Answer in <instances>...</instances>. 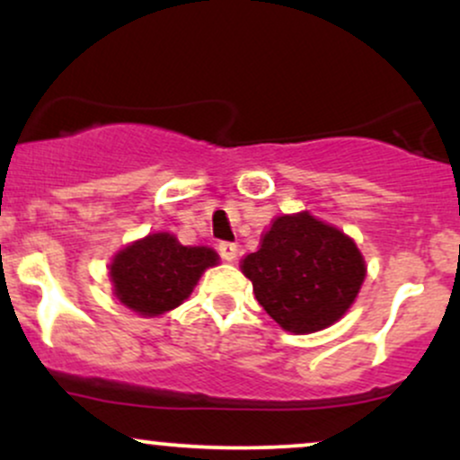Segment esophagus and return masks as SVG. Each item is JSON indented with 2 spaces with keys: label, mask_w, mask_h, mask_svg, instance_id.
<instances>
[{
  "label": "esophagus",
  "mask_w": 460,
  "mask_h": 460,
  "mask_svg": "<svg viewBox=\"0 0 460 460\" xmlns=\"http://www.w3.org/2000/svg\"><path fill=\"white\" fill-rule=\"evenodd\" d=\"M218 252L225 261H234L237 257V244H234V242H220Z\"/></svg>",
  "instance_id": "1"
}]
</instances>
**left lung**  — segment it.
<instances>
[{
	"label": "left lung",
	"mask_w": 460,
	"mask_h": 460,
	"mask_svg": "<svg viewBox=\"0 0 460 460\" xmlns=\"http://www.w3.org/2000/svg\"><path fill=\"white\" fill-rule=\"evenodd\" d=\"M252 292L279 326L296 335L335 324L355 303L366 261L352 237L309 212L272 220L260 251L242 260Z\"/></svg>",
	"instance_id": "obj_1"
}]
</instances>
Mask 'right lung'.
<instances>
[{
  "instance_id": "obj_1",
  "label": "right lung",
  "mask_w": 460,
  "mask_h": 460,
  "mask_svg": "<svg viewBox=\"0 0 460 460\" xmlns=\"http://www.w3.org/2000/svg\"><path fill=\"white\" fill-rule=\"evenodd\" d=\"M216 263L218 252L212 248L183 246L171 234H151L116 252L110 279L125 307L153 318L179 307Z\"/></svg>"
}]
</instances>
